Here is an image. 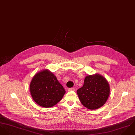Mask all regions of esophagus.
<instances>
[{"instance_id":"34e87169","label":"esophagus","mask_w":135,"mask_h":135,"mask_svg":"<svg viewBox=\"0 0 135 135\" xmlns=\"http://www.w3.org/2000/svg\"><path fill=\"white\" fill-rule=\"evenodd\" d=\"M68 91H75V89L71 88H69V89H68Z\"/></svg>"}]
</instances>
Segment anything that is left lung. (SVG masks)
<instances>
[{
  "label": "left lung",
  "instance_id": "1",
  "mask_svg": "<svg viewBox=\"0 0 135 135\" xmlns=\"http://www.w3.org/2000/svg\"><path fill=\"white\" fill-rule=\"evenodd\" d=\"M109 86L106 79L100 75L86 76L84 84L77 93L82 105L90 109L102 107L109 94Z\"/></svg>",
  "mask_w": 135,
  "mask_h": 135
}]
</instances>
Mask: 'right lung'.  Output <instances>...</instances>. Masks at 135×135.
<instances>
[{
    "instance_id": "add662e5",
    "label": "right lung",
    "mask_w": 135,
    "mask_h": 135,
    "mask_svg": "<svg viewBox=\"0 0 135 135\" xmlns=\"http://www.w3.org/2000/svg\"><path fill=\"white\" fill-rule=\"evenodd\" d=\"M30 90L34 101L44 108L53 107L61 100L66 92L56 77L48 70L42 71L33 77Z\"/></svg>"
}]
</instances>
